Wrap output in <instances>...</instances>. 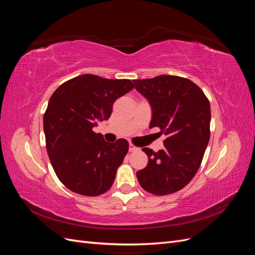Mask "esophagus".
<instances>
[{
    "label": "esophagus",
    "instance_id": "34e87169",
    "mask_svg": "<svg viewBox=\"0 0 255 255\" xmlns=\"http://www.w3.org/2000/svg\"><path fill=\"white\" fill-rule=\"evenodd\" d=\"M128 151H129V152H135V151H138V148H137V146H135L134 144L129 143V145H128Z\"/></svg>",
    "mask_w": 255,
    "mask_h": 255
}]
</instances>
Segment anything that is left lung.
I'll return each mask as SVG.
<instances>
[{
  "mask_svg": "<svg viewBox=\"0 0 255 255\" xmlns=\"http://www.w3.org/2000/svg\"><path fill=\"white\" fill-rule=\"evenodd\" d=\"M135 89L151 106L150 128L158 127L165 148L148 155V165L136 172L140 186L153 195H169L192 180L210 140L211 105L204 92L188 79L159 75L134 80Z\"/></svg>",
  "mask_w": 255,
  "mask_h": 255,
  "instance_id": "1",
  "label": "left lung"
}]
</instances>
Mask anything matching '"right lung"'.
I'll use <instances>...</instances> for the list:
<instances>
[{
	"label": "right lung",
	"instance_id": "obj_1",
	"mask_svg": "<svg viewBox=\"0 0 255 255\" xmlns=\"http://www.w3.org/2000/svg\"><path fill=\"white\" fill-rule=\"evenodd\" d=\"M134 88L129 80L83 74L54 91L43 116L45 144L59 181L76 194L109 190L128 150L126 139L106 142L92 128L112 115L114 102Z\"/></svg>",
	"mask_w": 255,
	"mask_h": 255
}]
</instances>
